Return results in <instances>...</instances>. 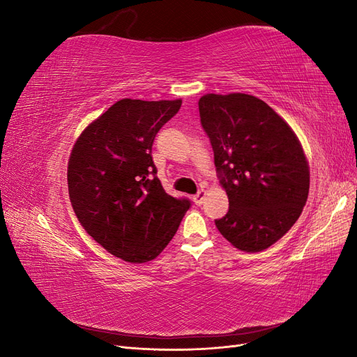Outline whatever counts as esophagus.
Here are the masks:
<instances>
[{
    "instance_id": "esophagus-1",
    "label": "esophagus",
    "mask_w": 357,
    "mask_h": 357,
    "mask_svg": "<svg viewBox=\"0 0 357 357\" xmlns=\"http://www.w3.org/2000/svg\"><path fill=\"white\" fill-rule=\"evenodd\" d=\"M205 197H207V190L201 189V190L197 193V195H193V202H195L197 205H201V204L204 202Z\"/></svg>"
}]
</instances>
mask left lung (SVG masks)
<instances>
[{
	"label": "left lung",
	"mask_w": 357,
	"mask_h": 357,
	"mask_svg": "<svg viewBox=\"0 0 357 357\" xmlns=\"http://www.w3.org/2000/svg\"><path fill=\"white\" fill-rule=\"evenodd\" d=\"M198 105L229 199L215 226L238 250L262 252L295 225L307 202L304 149L284 119L253 95L207 93Z\"/></svg>",
	"instance_id": "1"
}]
</instances>
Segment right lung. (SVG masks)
Instances as JSON below:
<instances>
[{
  "label": "right lung",
  "instance_id": "right-lung-1",
  "mask_svg": "<svg viewBox=\"0 0 357 357\" xmlns=\"http://www.w3.org/2000/svg\"><path fill=\"white\" fill-rule=\"evenodd\" d=\"M181 100L123 98L75 139L68 193L79 222L107 252L131 264L159 256L190 207L162 188L152 159L159 129Z\"/></svg>",
  "mask_w": 357,
  "mask_h": 357
}]
</instances>
